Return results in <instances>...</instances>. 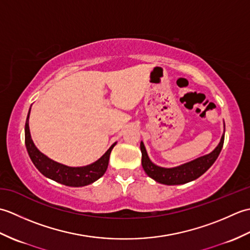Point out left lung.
<instances>
[{"label":"left lung","mask_w":250,"mask_h":250,"mask_svg":"<svg viewBox=\"0 0 250 250\" xmlns=\"http://www.w3.org/2000/svg\"><path fill=\"white\" fill-rule=\"evenodd\" d=\"M225 135L222 134L221 140L218 146L208 155L202 156L195 160L187 162L176 167H161L152 163L147 155L146 148L144 143L141 142V151H142V166L145 173L148 176L155 179L156 182L163 185H183L199 178L201 175H203L207 169L213 166L216 159L218 158L219 153L224 146Z\"/></svg>","instance_id":"1"}]
</instances>
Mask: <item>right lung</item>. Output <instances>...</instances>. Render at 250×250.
<instances>
[{
    "instance_id": "add662e5",
    "label": "right lung",
    "mask_w": 250,
    "mask_h": 250,
    "mask_svg": "<svg viewBox=\"0 0 250 250\" xmlns=\"http://www.w3.org/2000/svg\"><path fill=\"white\" fill-rule=\"evenodd\" d=\"M30 110L28 117H26L24 126L25 147L32 162H33L35 167L39 169L44 176L55 180L57 183L68 186V187H83V186L94 183L95 180H98L100 177L103 176L106 169H107L109 155L111 152V149H113L114 146L116 145V143H114V144L109 147V149L106 151L99 160L89 164V166L72 167L64 166V164L58 163L45 156L44 153H42L34 145L33 141H32L29 129Z\"/></svg>"
}]
</instances>
